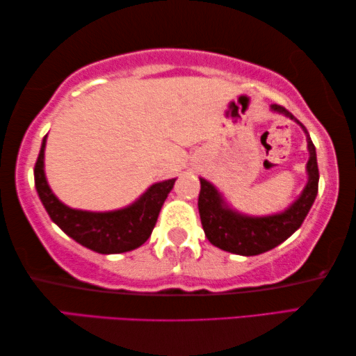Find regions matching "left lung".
I'll return each instance as SVG.
<instances>
[{
    "label": "left lung",
    "instance_id": "8db88e82",
    "mask_svg": "<svg viewBox=\"0 0 356 356\" xmlns=\"http://www.w3.org/2000/svg\"><path fill=\"white\" fill-rule=\"evenodd\" d=\"M272 111L285 114L302 127L307 136L309 162L307 175L309 181L305 184L302 194L299 195L293 205L285 211L270 216H245L242 213L234 211L224 204L221 194L215 186L200 178V194H199V213L202 227L207 238L211 245L224 251L242 256H256L275 248L277 245L294 234L304 222L305 216L314 205L316 193H318V163H316L315 146L312 143L307 129L300 124L286 108L280 105H272Z\"/></svg>",
    "mask_w": 356,
    "mask_h": 356
}]
</instances>
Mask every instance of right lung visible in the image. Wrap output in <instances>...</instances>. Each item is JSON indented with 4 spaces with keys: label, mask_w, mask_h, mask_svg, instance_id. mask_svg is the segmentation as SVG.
Segmentation results:
<instances>
[{
    "label": "right lung",
    "mask_w": 356,
    "mask_h": 356,
    "mask_svg": "<svg viewBox=\"0 0 356 356\" xmlns=\"http://www.w3.org/2000/svg\"><path fill=\"white\" fill-rule=\"evenodd\" d=\"M46 138L47 135L42 138L35 163V186L51 220L71 238L97 253H125L141 247L156 226L175 179L152 184L138 200L121 210L95 213L70 209L54 195L47 184L44 175Z\"/></svg>",
    "instance_id": "add662e5"
}]
</instances>
